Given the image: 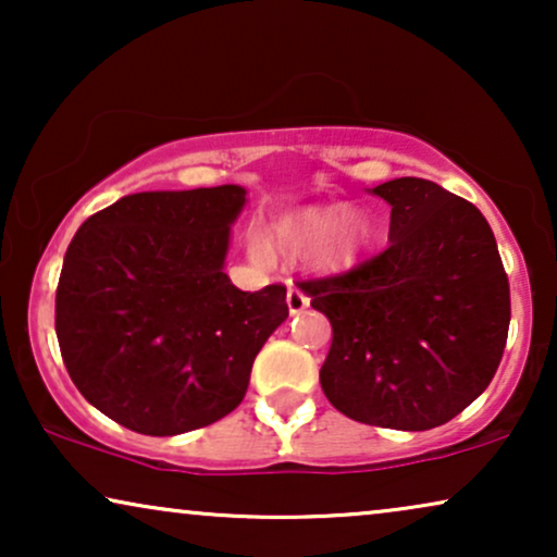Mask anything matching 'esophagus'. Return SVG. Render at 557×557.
Segmentation results:
<instances>
[{"label":"esophagus","instance_id":"1","mask_svg":"<svg viewBox=\"0 0 557 557\" xmlns=\"http://www.w3.org/2000/svg\"><path fill=\"white\" fill-rule=\"evenodd\" d=\"M286 304H288V311H292V314H301V311L309 307V296L304 294L301 288H296V286H288Z\"/></svg>","mask_w":557,"mask_h":557}]
</instances>
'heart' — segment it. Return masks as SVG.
Instances as JSON below:
<instances>
[{"instance_id": "heart-1", "label": "heart", "mask_w": 557, "mask_h": 557, "mask_svg": "<svg viewBox=\"0 0 557 557\" xmlns=\"http://www.w3.org/2000/svg\"><path fill=\"white\" fill-rule=\"evenodd\" d=\"M375 225L370 212L357 205H307L273 220L265 243L256 235L248 238V253L253 261H265L276 253L286 261L307 258L314 271L337 273L360 261L368 250Z\"/></svg>"}]
</instances>
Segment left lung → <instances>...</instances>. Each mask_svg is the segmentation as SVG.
I'll list each match as a JSON object with an SVG mask.
<instances>
[{"instance_id":"left-lung-1","label":"left lung","mask_w":557,"mask_h":557,"mask_svg":"<svg viewBox=\"0 0 557 557\" xmlns=\"http://www.w3.org/2000/svg\"><path fill=\"white\" fill-rule=\"evenodd\" d=\"M370 193L391 205V246L342 276L296 284L332 324L319 383L352 421L429 431L499 368L507 273L482 212L436 182L398 177Z\"/></svg>"}]
</instances>
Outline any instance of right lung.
I'll use <instances>...</instances> for the list:
<instances>
[{
	"label": "right lung",
	"instance_id": "right-lung-1",
	"mask_svg": "<svg viewBox=\"0 0 557 557\" xmlns=\"http://www.w3.org/2000/svg\"><path fill=\"white\" fill-rule=\"evenodd\" d=\"M246 187L136 193L90 215L67 246L55 332L90 406L147 436H177L240 406L286 288L240 292L225 273Z\"/></svg>",
	"mask_w": 557,
	"mask_h": 557
}]
</instances>
